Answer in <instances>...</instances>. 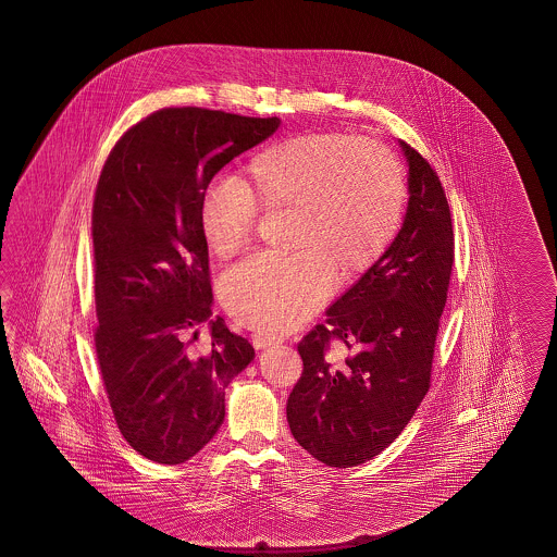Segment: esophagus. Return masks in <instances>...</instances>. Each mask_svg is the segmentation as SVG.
Returning <instances> with one entry per match:
<instances>
[{"label": "esophagus", "instance_id": "1", "mask_svg": "<svg viewBox=\"0 0 557 557\" xmlns=\"http://www.w3.org/2000/svg\"><path fill=\"white\" fill-rule=\"evenodd\" d=\"M250 343H252V346H255V348H259V350H261V348H267V346H271V344L274 343L273 338H271V336H267V334H261V332H259V334H252V336H250Z\"/></svg>", "mask_w": 557, "mask_h": 557}]
</instances>
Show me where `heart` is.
I'll return each mask as SVG.
<instances>
[{"label": "heart", "mask_w": 557, "mask_h": 557, "mask_svg": "<svg viewBox=\"0 0 557 557\" xmlns=\"http://www.w3.org/2000/svg\"><path fill=\"white\" fill-rule=\"evenodd\" d=\"M408 187L391 149L343 131L305 133L255 154L247 175L202 197L199 231L226 261L249 243L259 209L293 214L284 257H252L225 274L228 312L257 331H290L331 288L367 274L403 225Z\"/></svg>", "instance_id": "1"}]
</instances>
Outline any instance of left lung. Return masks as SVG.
Here are the masks:
<instances>
[{
	"label": "left lung",
	"instance_id": "8db88e82",
	"mask_svg": "<svg viewBox=\"0 0 557 557\" xmlns=\"http://www.w3.org/2000/svg\"><path fill=\"white\" fill-rule=\"evenodd\" d=\"M400 147L410 193L400 233L296 346L302 374L286 403L288 426L331 468L368 462L388 448L430 391L454 231L436 171L414 147ZM334 343L349 355L334 356Z\"/></svg>",
	"mask_w": 557,
	"mask_h": 557
}]
</instances>
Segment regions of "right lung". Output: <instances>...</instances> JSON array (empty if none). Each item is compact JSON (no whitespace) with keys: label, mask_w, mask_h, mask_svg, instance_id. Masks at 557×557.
<instances>
[{"label":"right lung","mask_w":557,"mask_h":557,"mask_svg":"<svg viewBox=\"0 0 557 557\" xmlns=\"http://www.w3.org/2000/svg\"><path fill=\"white\" fill-rule=\"evenodd\" d=\"M278 117L165 107L125 131L95 189V352L119 432L157 463L187 462L225 420V388L255 358L211 319L199 205L211 178L278 129ZM210 320L212 348L182 338ZM197 338V332H193Z\"/></svg>","instance_id":"add662e5"}]
</instances>
